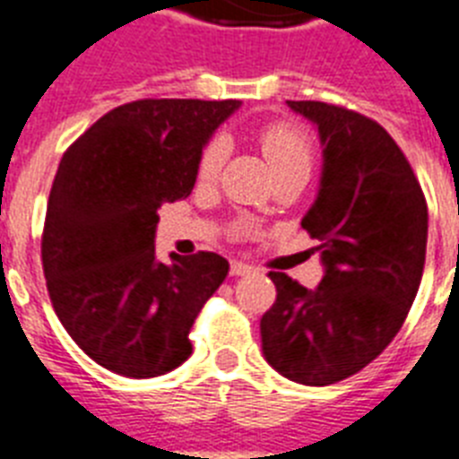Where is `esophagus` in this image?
Masks as SVG:
<instances>
[{
  "label": "esophagus",
  "instance_id": "34e87169",
  "mask_svg": "<svg viewBox=\"0 0 459 459\" xmlns=\"http://www.w3.org/2000/svg\"><path fill=\"white\" fill-rule=\"evenodd\" d=\"M254 268L249 264H245V261H230V275H247V273H252Z\"/></svg>",
  "mask_w": 459,
  "mask_h": 459
}]
</instances>
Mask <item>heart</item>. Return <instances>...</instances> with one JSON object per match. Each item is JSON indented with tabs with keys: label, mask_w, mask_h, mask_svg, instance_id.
I'll return each mask as SVG.
<instances>
[{
	"label": "heart",
	"mask_w": 459,
	"mask_h": 459,
	"mask_svg": "<svg viewBox=\"0 0 459 459\" xmlns=\"http://www.w3.org/2000/svg\"><path fill=\"white\" fill-rule=\"evenodd\" d=\"M259 144L273 172L287 170V168L310 170V163H313V144H310V137L301 128L289 126V123L265 126L259 133ZM223 158H226V144H223V140H212L205 146V152H203L198 163V177L203 182H212L219 175Z\"/></svg>",
	"instance_id": "b5f03b06"
}]
</instances>
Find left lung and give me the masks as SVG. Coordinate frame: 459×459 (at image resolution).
Masks as SVG:
<instances>
[{"label":"left lung","mask_w":459,"mask_h":459,"mask_svg":"<svg viewBox=\"0 0 459 459\" xmlns=\"http://www.w3.org/2000/svg\"><path fill=\"white\" fill-rule=\"evenodd\" d=\"M317 126L322 179L301 226L319 242L325 277L306 289L268 273L277 289L261 317L265 361L301 385H333L371 364L399 333L427 252V203L390 133L345 107L294 102Z\"/></svg>","instance_id":"left-lung-1"}]
</instances>
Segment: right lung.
<instances>
[{
	"mask_svg": "<svg viewBox=\"0 0 459 459\" xmlns=\"http://www.w3.org/2000/svg\"><path fill=\"white\" fill-rule=\"evenodd\" d=\"M238 100H137L65 152L46 207L41 261L67 333L107 371L156 378L191 357L188 331L229 261L156 259L158 207L194 191L203 149Z\"/></svg>",
	"mask_w": 459,
	"mask_h": 459,
	"instance_id": "right-lung-1",
	"label": "right lung"
}]
</instances>
